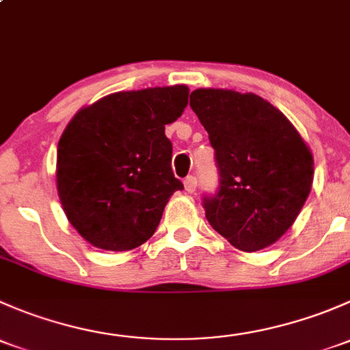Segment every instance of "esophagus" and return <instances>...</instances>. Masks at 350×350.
Segmentation results:
<instances>
[{"instance_id": "esophagus-1", "label": "esophagus", "mask_w": 350, "mask_h": 350, "mask_svg": "<svg viewBox=\"0 0 350 350\" xmlns=\"http://www.w3.org/2000/svg\"><path fill=\"white\" fill-rule=\"evenodd\" d=\"M196 186H198V181H196L195 176H188V178L185 179V189L188 193H195Z\"/></svg>"}]
</instances>
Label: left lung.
Returning a JSON list of instances; mask_svg holds the SVG:
<instances>
[{"label":"left lung","mask_w":350,"mask_h":350,"mask_svg":"<svg viewBox=\"0 0 350 350\" xmlns=\"http://www.w3.org/2000/svg\"><path fill=\"white\" fill-rule=\"evenodd\" d=\"M189 107L215 149L220 186L203 198L211 227L243 252L281 239L313 183V155L288 118L252 93L196 90Z\"/></svg>","instance_id":"1"}]
</instances>
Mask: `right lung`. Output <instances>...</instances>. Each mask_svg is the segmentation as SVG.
Returning a JSON list of instances; mask_svg holds the SVG:
<instances>
[{
  "label": "right lung",
  "mask_w": 350,
  "mask_h": 350,
  "mask_svg": "<svg viewBox=\"0 0 350 350\" xmlns=\"http://www.w3.org/2000/svg\"><path fill=\"white\" fill-rule=\"evenodd\" d=\"M185 84L120 91L74 115L57 146V193L91 245L130 250L149 241L183 183L171 169L167 123L188 105Z\"/></svg>",
  "instance_id": "1"
}]
</instances>
